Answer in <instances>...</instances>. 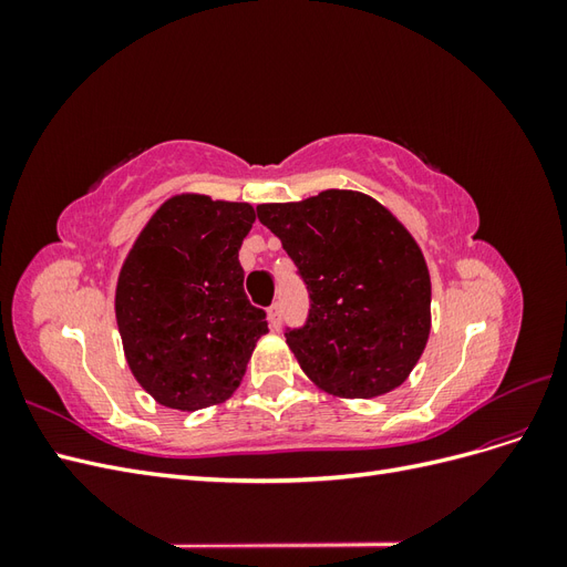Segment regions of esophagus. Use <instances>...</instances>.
<instances>
[{
	"label": "esophagus",
	"instance_id": "obj_1",
	"mask_svg": "<svg viewBox=\"0 0 567 567\" xmlns=\"http://www.w3.org/2000/svg\"><path fill=\"white\" fill-rule=\"evenodd\" d=\"M267 319H269V326L274 331H279L281 329V305L279 302H274L269 310H267Z\"/></svg>",
	"mask_w": 567,
	"mask_h": 567
}]
</instances>
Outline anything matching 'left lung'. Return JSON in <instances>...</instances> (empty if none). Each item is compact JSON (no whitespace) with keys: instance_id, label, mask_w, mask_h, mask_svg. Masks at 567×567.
<instances>
[{"instance_id":"obj_1","label":"left lung","mask_w":567,"mask_h":567,"mask_svg":"<svg viewBox=\"0 0 567 567\" xmlns=\"http://www.w3.org/2000/svg\"><path fill=\"white\" fill-rule=\"evenodd\" d=\"M310 290L286 342L319 390L371 400L400 388L431 336V274L402 221L359 192L257 205Z\"/></svg>"}]
</instances>
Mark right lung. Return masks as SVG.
<instances>
[{
    "instance_id": "1",
    "label": "right lung",
    "mask_w": 567,
    "mask_h": 567,
    "mask_svg": "<svg viewBox=\"0 0 567 567\" xmlns=\"http://www.w3.org/2000/svg\"><path fill=\"white\" fill-rule=\"evenodd\" d=\"M250 203L203 194L167 198L125 257L115 319L130 371L153 400L196 411L229 400L269 329L246 298Z\"/></svg>"
}]
</instances>
